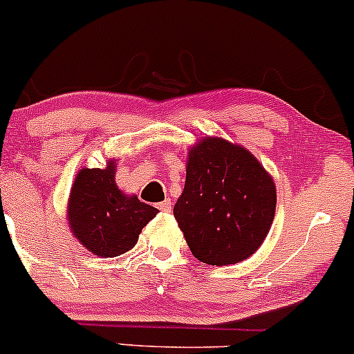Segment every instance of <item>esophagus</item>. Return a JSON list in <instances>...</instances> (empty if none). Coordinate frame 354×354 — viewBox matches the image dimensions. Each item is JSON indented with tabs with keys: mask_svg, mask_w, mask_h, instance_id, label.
I'll use <instances>...</instances> for the list:
<instances>
[{
	"mask_svg": "<svg viewBox=\"0 0 354 354\" xmlns=\"http://www.w3.org/2000/svg\"><path fill=\"white\" fill-rule=\"evenodd\" d=\"M158 209L163 211V213H170V211H172V201H170V199H165V201L158 204Z\"/></svg>",
	"mask_w": 354,
	"mask_h": 354,
	"instance_id": "1",
	"label": "esophagus"
}]
</instances>
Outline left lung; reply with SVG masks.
I'll return each mask as SVG.
<instances>
[{
  "label": "left lung",
  "mask_w": 354,
  "mask_h": 354,
  "mask_svg": "<svg viewBox=\"0 0 354 354\" xmlns=\"http://www.w3.org/2000/svg\"><path fill=\"white\" fill-rule=\"evenodd\" d=\"M185 185L174 206L192 256L228 266L264 242L276 209V187L256 156L221 138L189 151Z\"/></svg>",
  "instance_id": "left-lung-1"
}]
</instances>
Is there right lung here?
<instances>
[{"label": "right lung", "mask_w": 354, "mask_h": 354, "mask_svg": "<svg viewBox=\"0 0 354 354\" xmlns=\"http://www.w3.org/2000/svg\"><path fill=\"white\" fill-rule=\"evenodd\" d=\"M115 167L80 170L71 187L68 221L76 239L95 256L115 257L129 252L138 235L158 209L127 198L115 185Z\"/></svg>", "instance_id": "right-lung-1"}]
</instances>
